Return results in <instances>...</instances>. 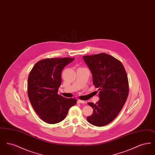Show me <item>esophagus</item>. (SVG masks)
<instances>
[{"label": "esophagus", "mask_w": 155, "mask_h": 155, "mask_svg": "<svg viewBox=\"0 0 155 155\" xmlns=\"http://www.w3.org/2000/svg\"><path fill=\"white\" fill-rule=\"evenodd\" d=\"M77 103H85V101H81V100H78V101H77Z\"/></svg>", "instance_id": "34e87169"}]
</instances>
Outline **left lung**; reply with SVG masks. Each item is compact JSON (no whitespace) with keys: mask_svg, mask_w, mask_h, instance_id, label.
<instances>
[{"mask_svg":"<svg viewBox=\"0 0 155 155\" xmlns=\"http://www.w3.org/2000/svg\"><path fill=\"white\" fill-rule=\"evenodd\" d=\"M83 59L92 73L99 97L95 104L88 103L94 111L87 121L97 127L107 125L117 116L128 95L125 68L120 61L106 53L84 56Z\"/></svg>","mask_w":155,"mask_h":155,"instance_id":"obj_1","label":"left lung"}]
</instances>
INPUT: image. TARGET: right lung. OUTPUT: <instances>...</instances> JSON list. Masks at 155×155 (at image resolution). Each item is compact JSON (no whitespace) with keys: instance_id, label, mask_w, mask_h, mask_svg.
Returning a JSON list of instances; mask_svg holds the SVG:
<instances>
[{"instance_id":"obj_1","label":"right lung","mask_w":155,"mask_h":155,"mask_svg":"<svg viewBox=\"0 0 155 155\" xmlns=\"http://www.w3.org/2000/svg\"><path fill=\"white\" fill-rule=\"evenodd\" d=\"M74 58H51L38 61L30 71L27 92L34 110L45 122L56 124L66 117L68 110L77 103L74 98L58 94L64 67Z\"/></svg>"}]
</instances>
